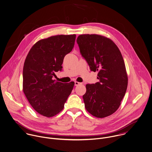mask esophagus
<instances>
[{
    "mask_svg": "<svg viewBox=\"0 0 152 152\" xmlns=\"http://www.w3.org/2000/svg\"><path fill=\"white\" fill-rule=\"evenodd\" d=\"M82 83H80V82H75V86H79V85H80V84H81Z\"/></svg>",
    "mask_w": 152,
    "mask_h": 152,
    "instance_id": "34e87169",
    "label": "esophagus"
}]
</instances>
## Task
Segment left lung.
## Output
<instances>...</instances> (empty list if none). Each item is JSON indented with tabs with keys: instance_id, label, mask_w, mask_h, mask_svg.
<instances>
[{
	"instance_id": "1",
	"label": "left lung",
	"mask_w": 152,
	"mask_h": 152,
	"mask_svg": "<svg viewBox=\"0 0 152 152\" xmlns=\"http://www.w3.org/2000/svg\"><path fill=\"white\" fill-rule=\"evenodd\" d=\"M77 43L91 71L98 72L99 82L86 84L83 96L86 110L97 118L114 113L128 86V76L122 54L110 38L97 34H82Z\"/></svg>"
}]
</instances>
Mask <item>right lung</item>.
<instances>
[{
  "mask_svg": "<svg viewBox=\"0 0 152 152\" xmlns=\"http://www.w3.org/2000/svg\"><path fill=\"white\" fill-rule=\"evenodd\" d=\"M76 35H58L37 42L29 51L23 67V90L39 114L52 117L60 113L75 83H63L52 77L62 69L65 56L72 50Z\"/></svg>",
  "mask_w": 152,
  "mask_h": 152,
  "instance_id": "1",
  "label": "right lung"
}]
</instances>
